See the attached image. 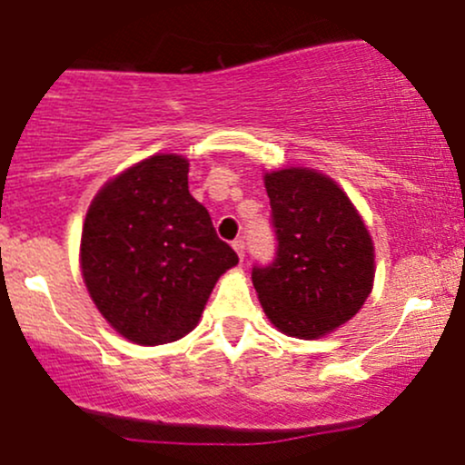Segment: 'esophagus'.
Segmentation results:
<instances>
[{
	"mask_svg": "<svg viewBox=\"0 0 465 465\" xmlns=\"http://www.w3.org/2000/svg\"><path fill=\"white\" fill-rule=\"evenodd\" d=\"M233 250H236L238 259H245V241H242V238H236V241H233Z\"/></svg>",
	"mask_w": 465,
	"mask_h": 465,
	"instance_id": "obj_1",
	"label": "esophagus"
}]
</instances>
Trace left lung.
<instances>
[{"mask_svg": "<svg viewBox=\"0 0 465 465\" xmlns=\"http://www.w3.org/2000/svg\"><path fill=\"white\" fill-rule=\"evenodd\" d=\"M265 189L276 254L252 267L262 311L285 335L311 340L335 331L371 292V236L344 191L322 173H267Z\"/></svg>", "mask_w": 465, "mask_h": 465, "instance_id": "left-lung-1", "label": "left lung"}]
</instances>
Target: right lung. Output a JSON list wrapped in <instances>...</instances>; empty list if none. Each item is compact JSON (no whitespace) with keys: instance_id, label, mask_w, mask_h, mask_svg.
Returning a JSON list of instances; mask_svg holds the SVG:
<instances>
[{"instance_id":"obj_1","label":"right lung","mask_w":465,"mask_h":465,"mask_svg":"<svg viewBox=\"0 0 465 465\" xmlns=\"http://www.w3.org/2000/svg\"><path fill=\"white\" fill-rule=\"evenodd\" d=\"M81 262L101 315L130 341L153 346L193 331L215 281L238 256L189 193V162L154 154L98 191Z\"/></svg>"}]
</instances>
